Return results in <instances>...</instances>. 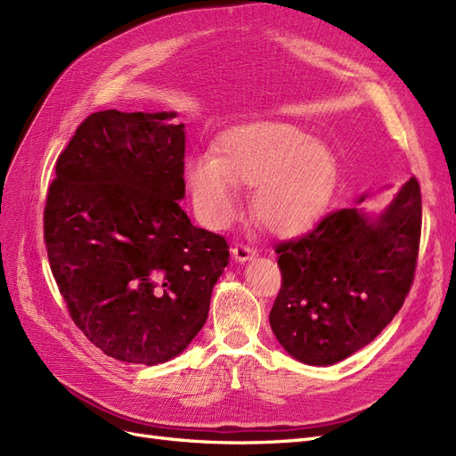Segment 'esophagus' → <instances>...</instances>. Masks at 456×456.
I'll return each mask as SVG.
<instances>
[{"label":"esophagus","mask_w":456,"mask_h":456,"mask_svg":"<svg viewBox=\"0 0 456 456\" xmlns=\"http://www.w3.org/2000/svg\"><path fill=\"white\" fill-rule=\"evenodd\" d=\"M232 255H233V260H236V262H247V260H253L256 256V251L251 249V247L243 245V243H238L232 249Z\"/></svg>","instance_id":"obj_1"}]
</instances>
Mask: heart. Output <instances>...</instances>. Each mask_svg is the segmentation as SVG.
<instances>
[{
  "label": "heart",
  "mask_w": 456,
  "mask_h": 456,
  "mask_svg": "<svg viewBox=\"0 0 456 456\" xmlns=\"http://www.w3.org/2000/svg\"><path fill=\"white\" fill-rule=\"evenodd\" d=\"M216 156L184 163V181L201 223L215 230L240 216V186L253 188L255 218L275 236L306 232L335 188L333 151L305 129L281 121H251L218 136Z\"/></svg>",
  "instance_id": "1"
}]
</instances>
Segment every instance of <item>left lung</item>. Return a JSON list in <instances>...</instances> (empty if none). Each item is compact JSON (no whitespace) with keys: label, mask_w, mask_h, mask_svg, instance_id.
Returning <instances> with one entry per match:
<instances>
[{"label":"left lung","mask_w":456,"mask_h":456,"mask_svg":"<svg viewBox=\"0 0 456 456\" xmlns=\"http://www.w3.org/2000/svg\"><path fill=\"white\" fill-rule=\"evenodd\" d=\"M420 224V186L412 176L380 213L340 209L306 236L275 247L283 281L270 327L283 350L327 367L375 340L415 278Z\"/></svg>","instance_id":"8db88e82"}]
</instances>
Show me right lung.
<instances>
[{"label":"right lung","instance_id":"right-lung-1","mask_svg":"<svg viewBox=\"0 0 456 456\" xmlns=\"http://www.w3.org/2000/svg\"><path fill=\"white\" fill-rule=\"evenodd\" d=\"M176 112L91 114L59 156L45 203L51 272L106 355L158 365L196 338L228 266L223 236L190 223Z\"/></svg>","mask_w":456,"mask_h":456}]
</instances>
